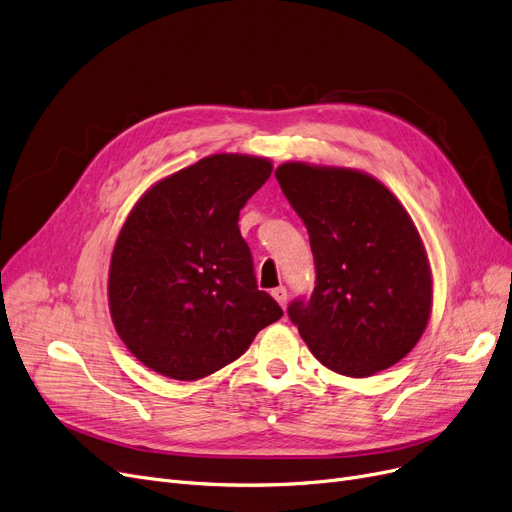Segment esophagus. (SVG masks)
Returning <instances> with one entry per match:
<instances>
[{
	"label": "esophagus",
	"mask_w": 512,
	"mask_h": 512,
	"mask_svg": "<svg viewBox=\"0 0 512 512\" xmlns=\"http://www.w3.org/2000/svg\"><path fill=\"white\" fill-rule=\"evenodd\" d=\"M272 297L278 301V304L285 308L287 306V299H289V295H287V289L285 287H276V289H272Z\"/></svg>",
	"instance_id": "esophagus-1"
}]
</instances>
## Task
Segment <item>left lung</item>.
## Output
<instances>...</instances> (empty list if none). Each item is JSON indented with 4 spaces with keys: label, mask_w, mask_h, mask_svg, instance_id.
<instances>
[{
    "label": "left lung",
    "mask_w": 512,
    "mask_h": 512,
    "mask_svg": "<svg viewBox=\"0 0 512 512\" xmlns=\"http://www.w3.org/2000/svg\"><path fill=\"white\" fill-rule=\"evenodd\" d=\"M276 179L308 227L314 291L289 304L320 363L367 377L399 363L422 337L432 278L422 238L401 202L350 168L287 162Z\"/></svg>",
    "instance_id": "obj_1"
}]
</instances>
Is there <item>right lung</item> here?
Masks as SVG:
<instances>
[{"mask_svg": "<svg viewBox=\"0 0 512 512\" xmlns=\"http://www.w3.org/2000/svg\"><path fill=\"white\" fill-rule=\"evenodd\" d=\"M272 175L270 160L202 158L156 183L128 215L111 255L109 308L126 348L173 380L230 365L282 316L257 289L238 217Z\"/></svg>", "mask_w": 512, "mask_h": 512, "instance_id": "1", "label": "right lung"}]
</instances>
